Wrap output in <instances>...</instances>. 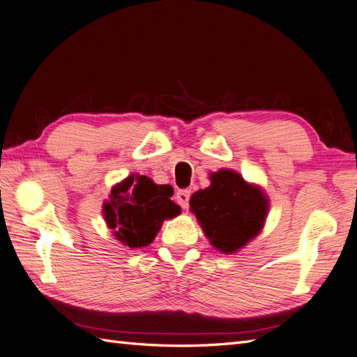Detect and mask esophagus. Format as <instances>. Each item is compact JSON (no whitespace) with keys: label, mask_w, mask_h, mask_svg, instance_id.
<instances>
[{"label":"esophagus","mask_w":357,"mask_h":357,"mask_svg":"<svg viewBox=\"0 0 357 357\" xmlns=\"http://www.w3.org/2000/svg\"><path fill=\"white\" fill-rule=\"evenodd\" d=\"M176 202L182 206V208L187 210L190 205V190H179L176 193Z\"/></svg>","instance_id":"34e87169"}]
</instances>
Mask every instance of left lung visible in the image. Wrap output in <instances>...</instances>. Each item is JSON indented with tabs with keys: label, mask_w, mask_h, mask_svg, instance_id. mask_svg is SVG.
Here are the masks:
<instances>
[{
	"label": "left lung",
	"mask_w": 357,
	"mask_h": 357,
	"mask_svg": "<svg viewBox=\"0 0 357 357\" xmlns=\"http://www.w3.org/2000/svg\"><path fill=\"white\" fill-rule=\"evenodd\" d=\"M210 181V187L193 193L190 210L216 250L237 252L261 231L269 201L260 187L248 184L234 170L220 169Z\"/></svg>",
	"instance_id": "1"
}]
</instances>
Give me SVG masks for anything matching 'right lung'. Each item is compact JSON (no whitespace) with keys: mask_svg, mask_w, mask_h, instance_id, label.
Listing matches in <instances>:
<instances>
[{"mask_svg":"<svg viewBox=\"0 0 357 357\" xmlns=\"http://www.w3.org/2000/svg\"><path fill=\"white\" fill-rule=\"evenodd\" d=\"M172 196V185H156L151 178L130 175L112 187L103 216L123 245L143 248L153 242L165 219L181 213Z\"/></svg>","mask_w":357,"mask_h":357,"instance_id":"right-lung-1","label":"right lung"}]
</instances>
